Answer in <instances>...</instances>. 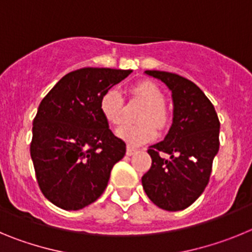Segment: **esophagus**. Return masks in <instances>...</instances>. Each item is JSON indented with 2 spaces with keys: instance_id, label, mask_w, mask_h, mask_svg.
Returning a JSON list of instances; mask_svg holds the SVG:
<instances>
[{
  "instance_id": "34e87169",
  "label": "esophagus",
  "mask_w": 252,
  "mask_h": 252,
  "mask_svg": "<svg viewBox=\"0 0 252 252\" xmlns=\"http://www.w3.org/2000/svg\"><path fill=\"white\" fill-rule=\"evenodd\" d=\"M135 153H137V150H136V149L131 148V146H128L127 150H126V154H127L128 157H131V155H133V154H135Z\"/></svg>"
}]
</instances>
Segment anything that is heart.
<instances>
[{
    "mask_svg": "<svg viewBox=\"0 0 252 252\" xmlns=\"http://www.w3.org/2000/svg\"><path fill=\"white\" fill-rule=\"evenodd\" d=\"M130 93L135 98L141 99L146 104L142 108L139 120L142 122L135 125H124L117 130V136L133 146L142 145L151 141L157 136V127L165 128L168 126L169 116L164 103L165 95L158 84L150 81H141L133 84L130 88ZM124 98L121 93L116 90L107 91L101 97L99 110L102 116L108 124L119 126L124 121ZM150 119L157 126L148 121Z\"/></svg>",
    "mask_w": 252,
    "mask_h": 252,
    "instance_id": "1",
    "label": "heart"
}]
</instances>
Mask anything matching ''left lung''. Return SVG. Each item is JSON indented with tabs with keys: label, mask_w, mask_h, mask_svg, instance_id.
Here are the masks:
<instances>
[{
	"label": "left lung",
	"mask_w": 252,
	"mask_h": 252,
	"mask_svg": "<svg viewBox=\"0 0 252 252\" xmlns=\"http://www.w3.org/2000/svg\"><path fill=\"white\" fill-rule=\"evenodd\" d=\"M171 91L173 125L162 141L150 146L151 168L142 175L144 190L165 211H182L194 203L207 187L220 149V120L199 87L175 73L146 70ZM171 155L170 159L159 157Z\"/></svg>",
	"instance_id": "obj_1"
}]
</instances>
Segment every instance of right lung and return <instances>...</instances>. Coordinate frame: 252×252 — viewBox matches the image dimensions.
Returning <instances> with one entry per match:
<instances>
[{
	"label": "right lung",
	"instance_id": "add662e5",
	"mask_svg": "<svg viewBox=\"0 0 252 252\" xmlns=\"http://www.w3.org/2000/svg\"><path fill=\"white\" fill-rule=\"evenodd\" d=\"M132 70L82 68L45 95L32 121L30 155L40 190L65 211L93 203L106 189L126 144L99 110L101 97Z\"/></svg>",
	"mask_w": 252,
	"mask_h": 252
}]
</instances>
